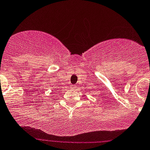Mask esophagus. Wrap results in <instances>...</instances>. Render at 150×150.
<instances>
[{"label": "esophagus", "instance_id": "34e87169", "mask_svg": "<svg viewBox=\"0 0 150 150\" xmlns=\"http://www.w3.org/2000/svg\"><path fill=\"white\" fill-rule=\"evenodd\" d=\"M70 87H71V88L72 90H75V89H76V85H75V84H71V86H70Z\"/></svg>", "mask_w": 150, "mask_h": 150}]
</instances>
